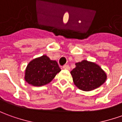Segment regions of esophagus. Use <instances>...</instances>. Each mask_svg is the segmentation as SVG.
<instances>
[{
    "instance_id": "esophagus-1",
    "label": "esophagus",
    "mask_w": 122,
    "mask_h": 122,
    "mask_svg": "<svg viewBox=\"0 0 122 122\" xmlns=\"http://www.w3.org/2000/svg\"><path fill=\"white\" fill-rule=\"evenodd\" d=\"M63 68L65 69H67V70H69L70 69V67L69 66V65H65L63 66Z\"/></svg>"
}]
</instances>
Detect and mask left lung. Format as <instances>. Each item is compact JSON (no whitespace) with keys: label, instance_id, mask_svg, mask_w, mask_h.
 Here are the masks:
<instances>
[{"label":"left lung","instance_id":"1","mask_svg":"<svg viewBox=\"0 0 122 122\" xmlns=\"http://www.w3.org/2000/svg\"><path fill=\"white\" fill-rule=\"evenodd\" d=\"M71 74L73 81L79 89L89 92L99 87L107 79L106 73L98 65L83 60L75 63Z\"/></svg>","mask_w":122,"mask_h":122}]
</instances>
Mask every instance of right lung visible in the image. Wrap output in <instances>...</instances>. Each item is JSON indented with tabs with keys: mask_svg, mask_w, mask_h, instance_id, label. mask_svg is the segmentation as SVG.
<instances>
[{
	"mask_svg": "<svg viewBox=\"0 0 122 122\" xmlns=\"http://www.w3.org/2000/svg\"><path fill=\"white\" fill-rule=\"evenodd\" d=\"M61 71L56 61L51 60L47 55L34 59L27 65L25 79L33 86H43L50 83Z\"/></svg>",
	"mask_w": 122,
	"mask_h": 122,
	"instance_id": "obj_1",
	"label": "right lung"
}]
</instances>
